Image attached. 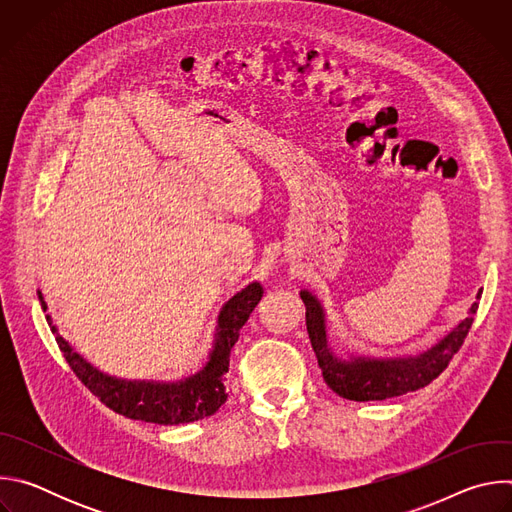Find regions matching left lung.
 <instances>
[{
    "label": "left lung",
    "instance_id": "left-lung-1",
    "mask_svg": "<svg viewBox=\"0 0 512 512\" xmlns=\"http://www.w3.org/2000/svg\"><path fill=\"white\" fill-rule=\"evenodd\" d=\"M480 296L482 289L476 294V302L470 306L468 316L425 350L415 354L373 356L352 350H344V354L332 350L322 302L310 289H300V298L306 306L308 336L322 369V377L336 395L350 401H383L399 397L440 377L460 350L474 322Z\"/></svg>",
    "mask_w": 512,
    "mask_h": 512
}]
</instances>
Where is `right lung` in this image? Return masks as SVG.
I'll return each mask as SVG.
<instances>
[{
	"label": "right lung",
	"mask_w": 512,
	"mask_h": 512,
	"mask_svg": "<svg viewBox=\"0 0 512 512\" xmlns=\"http://www.w3.org/2000/svg\"><path fill=\"white\" fill-rule=\"evenodd\" d=\"M261 296L263 285L259 281H251L223 304L216 318L212 346L204 364L196 373L178 381H129L107 375L58 334V328L52 324L50 316H46V322L56 336L70 369L109 409L129 419L178 425L204 419L216 413L227 401L223 375L229 373L231 348L239 340L241 328L249 320V314L259 304ZM38 300L46 312L48 306L42 291H38Z\"/></svg>",
	"instance_id": "obj_1"
}]
</instances>
